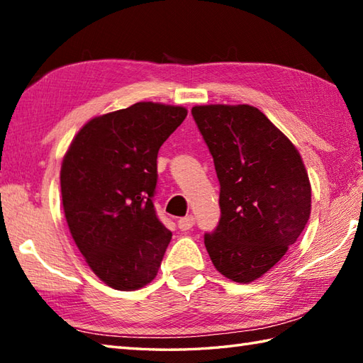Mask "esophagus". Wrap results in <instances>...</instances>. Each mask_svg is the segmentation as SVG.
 I'll return each mask as SVG.
<instances>
[{"label": "esophagus", "instance_id": "esophagus-1", "mask_svg": "<svg viewBox=\"0 0 363 363\" xmlns=\"http://www.w3.org/2000/svg\"><path fill=\"white\" fill-rule=\"evenodd\" d=\"M194 225H195L194 215H187V217L177 220V228H179L181 230H189L194 228Z\"/></svg>", "mask_w": 363, "mask_h": 363}]
</instances>
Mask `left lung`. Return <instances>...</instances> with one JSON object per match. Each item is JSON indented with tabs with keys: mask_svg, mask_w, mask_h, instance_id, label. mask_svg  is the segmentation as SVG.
<instances>
[{
	"mask_svg": "<svg viewBox=\"0 0 363 363\" xmlns=\"http://www.w3.org/2000/svg\"><path fill=\"white\" fill-rule=\"evenodd\" d=\"M191 115L220 181L221 218L204 235L206 250L223 276L250 284L304 230L312 206L309 176L296 146L257 107L195 106Z\"/></svg>",
	"mask_w": 363,
	"mask_h": 363,
	"instance_id": "1",
	"label": "left lung"
}]
</instances>
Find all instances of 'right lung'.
Listing matches in <instances>:
<instances>
[{
    "mask_svg": "<svg viewBox=\"0 0 363 363\" xmlns=\"http://www.w3.org/2000/svg\"><path fill=\"white\" fill-rule=\"evenodd\" d=\"M187 117L182 106L135 103L89 120L60 167L68 229L99 279L130 291L157 276L172 233L152 196L157 152Z\"/></svg>",
    "mask_w": 363,
    "mask_h": 363,
    "instance_id": "right-lung-1",
    "label": "right lung"
}]
</instances>
